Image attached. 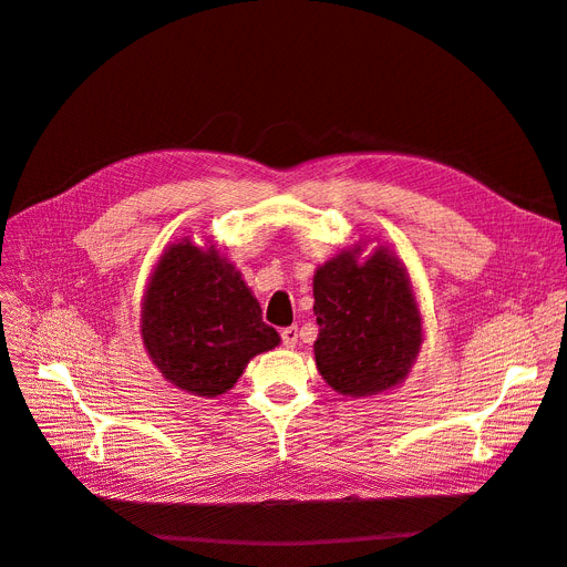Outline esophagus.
<instances>
[{"label":"esophagus","instance_id":"obj_1","mask_svg":"<svg viewBox=\"0 0 567 567\" xmlns=\"http://www.w3.org/2000/svg\"><path fill=\"white\" fill-rule=\"evenodd\" d=\"M281 342H284L286 348H296V342H298V329H296V326H288V329L281 331Z\"/></svg>","mask_w":567,"mask_h":567}]
</instances>
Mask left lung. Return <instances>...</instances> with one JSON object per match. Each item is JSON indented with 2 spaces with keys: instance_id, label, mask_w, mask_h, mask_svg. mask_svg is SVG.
<instances>
[{
  "instance_id": "1",
  "label": "left lung",
  "mask_w": 567,
  "mask_h": 567,
  "mask_svg": "<svg viewBox=\"0 0 567 567\" xmlns=\"http://www.w3.org/2000/svg\"><path fill=\"white\" fill-rule=\"evenodd\" d=\"M357 252L342 250L315 274V357L336 392L367 398L404 381L423 333L398 257L379 248L359 262Z\"/></svg>"
}]
</instances>
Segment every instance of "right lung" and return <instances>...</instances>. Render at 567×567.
<instances>
[{
	"label": "right lung",
	"mask_w": 567,
	"mask_h": 567,
	"mask_svg": "<svg viewBox=\"0 0 567 567\" xmlns=\"http://www.w3.org/2000/svg\"><path fill=\"white\" fill-rule=\"evenodd\" d=\"M142 338L165 379L198 398L227 392L255 354L279 346L241 274L192 241L169 246L153 269Z\"/></svg>",
	"instance_id": "right-lung-1"
}]
</instances>
